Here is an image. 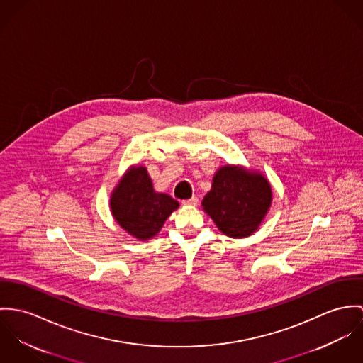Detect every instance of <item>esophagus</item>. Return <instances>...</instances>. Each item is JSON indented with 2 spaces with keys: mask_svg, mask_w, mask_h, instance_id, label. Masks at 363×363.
<instances>
[{
  "mask_svg": "<svg viewBox=\"0 0 363 363\" xmlns=\"http://www.w3.org/2000/svg\"><path fill=\"white\" fill-rule=\"evenodd\" d=\"M198 201H199V199H198L196 196H192L191 199L182 201V204H185V206H196V204H198Z\"/></svg>",
  "mask_w": 363,
  "mask_h": 363,
  "instance_id": "obj_1",
  "label": "esophagus"
}]
</instances>
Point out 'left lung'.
Masks as SVG:
<instances>
[{
	"instance_id": "obj_1",
	"label": "left lung",
	"mask_w": 363,
	"mask_h": 363,
	"mask_svg": "<svg viewBox=\"0 0 363 363\" xmlns=\"http://www.w3.org/2000/svg\"><path fill=\"white\" fill-rule=\"evenodd\" d=\"M201 204L221 233L243 238L255 233L266 216L272 188L263 175L227 165L216 172Z\"/></svg>"
}]
</instances>
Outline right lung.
Listing matches in <instances>:
<instances>
[{
    "mask_svg": "<svg viewBox=\"0 0 363 363\" xmlns=\"http://www.w3.org/2000/svg\"><path fill=\"white\" fill-rule=\"evenodd\" d=\"M111 211L125 231L139 240H149L162 230L164 221L178 208V201L156 194L145 167L129 169L111 196Z\"/></svg>",
    "mask_w": 363,
    "mask_h": 363,
    "instance_id": "1",
    "label": "right lung"
}]
</instances>
